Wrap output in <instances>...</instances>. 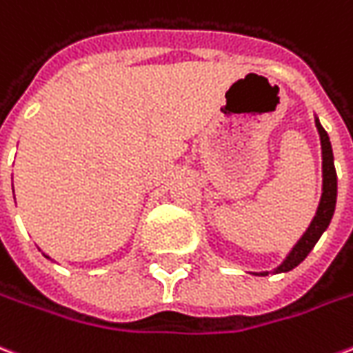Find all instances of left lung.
<instances>
[{
    "label": "left lung",
    "mask_w": 353,
    "mask_h": 353,
    "mask_svg": "<svg viewBox=\"0 0 353 353\" xmlns=\"http://www.w3.org/2000/svg\"><path fill=\"white\" fill-rule=\"evenodd\" d=\"M314 125H316V131H319L320 148H322V194H320L316 212H314L307 230L303 231V235L298 239V242L292 246L287 257L281 261V265L276 266L270 272H254V276L281 274L296 268L307 257L309 252L314 248V244L319 242L322 233L327 230V225L332 222L333 212H335V203H337V172H335V165H333L332 142H330L326 129L322 128V123H320L316 114H314Z\"/></svg>",
    "instance_id": "left-lung-1"
}]
</instances>
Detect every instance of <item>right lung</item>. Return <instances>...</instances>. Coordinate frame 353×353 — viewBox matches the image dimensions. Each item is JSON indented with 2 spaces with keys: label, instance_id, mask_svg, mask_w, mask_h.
I'll use <instances>...</instances> for the list:
<instances>
[{
  "label": "right lung",
  "instance_id": "obj_1",
  "mask_svg": "<svg viewBox=\"0 0 353 353\" xmlns=\"http://www.w3.org/2000/svg\"><path fill=\"white\" fill-rule=\"evenodd\" d=\"M42 255H44V257H46V259H51V257H50V255H46V254H42Z\"/></svg>",
  "mask_w": 353,
  "mask_h": 353
}]
</instances>
